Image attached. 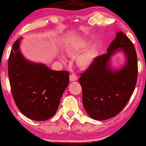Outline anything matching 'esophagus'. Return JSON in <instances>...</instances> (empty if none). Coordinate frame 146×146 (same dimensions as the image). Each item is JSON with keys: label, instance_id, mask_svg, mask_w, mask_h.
I'll list each match as a JSON object with an SVG mask.
<instances>
[{"label": "esophagus", "instance_id": "1", "mask_svg": "<svg viewBox=\"0 0 146 146\" xmlns=\"http://www.w3.org/2000/svg\"><path fill=\"white\" fill-rule=\"evenodd\" d=\"M78 80V77L75 74H71L70 76V80L71 82H75Z\"/></svg>", "mask_w": 146, "mask_h": 146}]
</instances>
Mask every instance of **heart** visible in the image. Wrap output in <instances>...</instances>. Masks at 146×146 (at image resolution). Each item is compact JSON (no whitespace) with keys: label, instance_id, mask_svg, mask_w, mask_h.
I'll return each instance as SVG.
<instances>
[{"label":"heart","instance_id":"obj_1","mask_svg":"<svg viewBox=\"0 0 146 146\" xmlns=\"http://www.w3.org/2000/svg\"><path fill=\"white\" fill-rule=\"evenodd\" d=\"M90 44L89 41H85L83 42L77 44L76 45H72L67 50L66 52L68 55H72L73 54L80 53L85 50ZM62 60H64L65 58L63 56H61ZM95 58V52L94 50H90L81 54H80L76 59V64L80 68L86 69L89 68L92 64Z\"/></svg>","mask_w":146,"mask_h":146}]
</instances>
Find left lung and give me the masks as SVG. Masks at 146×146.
<instances>
[{"label":"left lung","instance_id":"left-lung-1","mask_svg":"<svg viewBox=\"0 0 146 146\" xmlns=\"http://www.w3.org/2000/svg\"><path fill=\"white\" fill-rule=\"evenodd\" d=\"M107 49L96 58L79 79L82 89V104L88 115L96 120H106L118 114L134 90L137 77V54L133 43L119 31ZM121 52L125 64L113 68L111 59Z\"/></svg>","mask_w":146,"mask_h":146}]
</instances>
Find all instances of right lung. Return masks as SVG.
Returning a JSON list of instances; mask_svg holds the SVG:
<instances>
[{
    "instance_id": "right-lung-1",
    "label": "right lung",
    "mask_w": 146,
    "mask_h": 146,
    "mask_svg": "<svg viewBox=\"0 0 146 146\" xmlns=\"http://www.w3.org/2000/svg\"><path fill=\"white\" fill-rule=\"evenodd\" d=\"M14 43L8 63L14 100L28 118L45 121L56 112L69 83L67 71H56L42 63L27 60L21 50V40Z\"/></svg>"
}]
</instances>
